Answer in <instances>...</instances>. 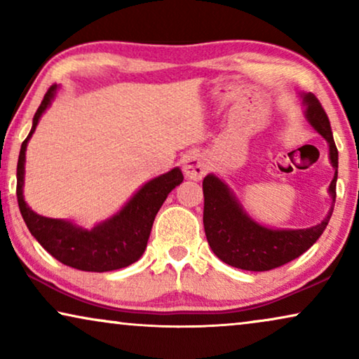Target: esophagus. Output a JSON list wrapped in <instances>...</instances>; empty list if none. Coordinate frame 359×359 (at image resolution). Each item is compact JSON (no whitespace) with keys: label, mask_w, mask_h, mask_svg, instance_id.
<instances>
[{"label":"esophagus","mask_w":359,"mask_h":359,"mask_svg":"<svg viewBox=\"0 0 359 359\" xmlns=\"http://www.w3.org/2000/svg\"><path fill=\"white\" fill-rule=\"evenodd\" d=\"M183 170H184V175L188 176L189 180L198 181L203 178V176L205 175V171H208V161H205L203 155L189 154L184 160Z\"/></svg>","instance_id":"1"}]
</instances>
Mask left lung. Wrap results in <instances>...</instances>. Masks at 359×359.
Listing matches in <instances>:
<instances>
[{
	"label": "left lung",
	"mask_w": 359,
	"mask_h": 359,
	"mask_svg": "<svg viewBox=\"0 0 359 359\" xmlns=\"http://www.w3.org/2000/svg\"><path fill=\"white\" fill-rule=\"evenodd\" d=\"M304 104L307 121L330 145V160L335 168L330 194L335 203L338 150L333 140L330 121L316 95H304ZM203 191V220L210 248L224 263L247 271H269L301 257L323 233L333 212V209H330L327 217L311 229L271 230L253 222L240 208L227 186L214 175L205 176Z\"/></svg>",
	"instance_id": "1"
}]
</instances>
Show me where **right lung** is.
<instances>
[{"mask_svg":"<svg viewBox=\"0 0 359 359\" xmlns=\"http://www.w3.org/2000/svg\"><path fill=\"white\" fill-rule=\"evenodd\" d=\"M57 85L48 88L46 96L34 114L32 129L27 139L22 142L18 160V204L24 222L34 238L58 262L81 271L104 273L121 269L135 263L145 252L149 242L151 225L166 196L175 189L181 181L183 173L175 168L168 173L151 180L124 205L121 212L102 222L93 230L78 229L70 222L48 219L39 215L24 203V161H26L27 140L36 130L42 112L50 104L55 95Z\"/></svg>","mask_w":359,"mask_h":359,"instance_id":"obj_1","label":"right lung"}]
</instances>
